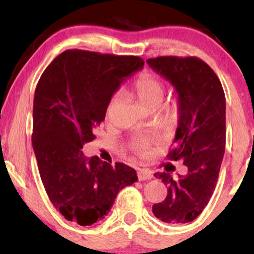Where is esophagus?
<instances>
[{
	"instance_id": "34e87169",
	"label": "esophagus",
	"mask_w": 254,
	"mask_h": 254,
	"mask_svg": "<svg viewBox=\"0 0 254 254\" xmlns=\"http://www.w3.org/2000/svg\"><path fill=\"white\" fill-rule=\"evenodd\" d=\"M137 177H138V180H149L153 178V172L142 168V170H138V172H137Z\"/></svg>"
}]
</instances>
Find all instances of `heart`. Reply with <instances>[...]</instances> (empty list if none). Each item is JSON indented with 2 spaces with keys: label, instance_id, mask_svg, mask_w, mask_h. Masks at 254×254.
I'll list each match as a JSON object with an SVG mask.
<instances>
[{
  "label": "heart",
  "instance_id": "obj_1",
  "mask_svg": "<svg viewBox=\"0 0 254 254\" xmlns=\"http://www.w3.org/2000/svg\"><path fill=\"white\" fill-rule=\"evenodd\" d=\"M133 90H135L137 98L141 101V104L143 105L145 109H149V107H159L161 105L162 100L165 98L166 88L165 84L160 78L151 74H143L141 75L136 80V82L133 83ZM119 95L115 94L111 98L109 105H107L106 110V118L110 119L112 116L113 111H115L116 104H117ZM178 106L176 104L170 109V112L172 115L177 112ZM133 148L138 153L144 154L147 151L148 144L145 141H136L133 143Z\"/></svg>",
  "mask_w": 254,
  "mask_h": 254
}]
</instances>
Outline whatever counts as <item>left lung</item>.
I'll return each instance as SVG.
<instances>
[{"label": "left lung", "instance_id": "obj_1", "mask_svg": "<svg viewBox=\"0 0 254 254\" xmlns=\"http://www.w3.org/2000/svg\"><path fill=\"white\" fill-rule=\"evenodd\" d=\"M148 65L176 89L178 127L168 160H182L186 176L154 174L167 186V197L153 214L171 224L193 221L210 200L226 149V97L217 75L197 57L149 58Z\"/></svg>", "mask_w": 254, "mask_h": 254}]
</instances>
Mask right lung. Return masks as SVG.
<instances>
[{
    "mask_svg": "<svg viewBox=\"0 0 254 254\" xmlns=\"http://www.w3.org/2000/svg\"><path fill=\"white\" fill-rule=\"evenodd\" d=\"M143 65L136 56L66 50L39 78L32 145L46 193L68 221L90 226L103 220L118 192L137 182L130 166H111L81 149L95 138L121 83Z\"/></svg>",
    "mask_w": 254,
    "mask_h": 254,
    "instance_id": "add662e5",
    "label": "right lung"
}]
</instances>
